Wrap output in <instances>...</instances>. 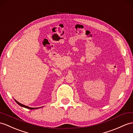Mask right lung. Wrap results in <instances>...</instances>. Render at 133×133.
<instances>
[{"mask_svg":"<svg viewBox=\"0 0 133 133\" xmlns=\"http://www.w3.org/2000/svg\"><path fill=\"white\" fill-rule=\"evenodd\" d=\"M15 102H16V103H17V104H18L19 105H20L21 107H22L25 108H28V109H38V108H42V107H38V108H31V107H28V106L25 105H24V104H22L21 103H19L18 102H17V100H15Z\"/></svg>","mask_w":133,"mask_h":133,"instance_id":"add662e5","label":"right lung"}]
</instances>
